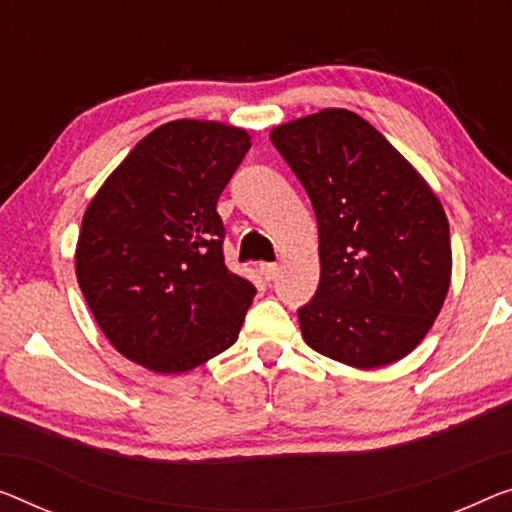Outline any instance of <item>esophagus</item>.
<instances>
[{"mask_svg": "<svg viewBox=\"0 0 512 512\" xmlns=\"http://www.w3.org/2000/svg\"><path fill=\"white\" fill-rule=\"evenodd\" d=\"M259 271H262L264 280H276L280 266L278 264H262V266H259Z\"/></svg>", "mask_w": 512, "mask_h": 512, "instance_id": "esophagus-1", "label": "esophagus"}]
</instances>
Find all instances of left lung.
<instances>
[{
  "label": "left lung",
  "mask_w": 512,
  "mask_h": 512,
  "mask_svg": "<svg viewBox=\"0 0 512 512\" xmlns=\"http://www.w3.org/2000/svg\"><path fill=\"white\" fill-rule=\"evenodd\" d=\"M308 193L319 287L299 308L303 340L358 370L414 352L451 287V230L439 197L375 126L329 108L271 131Z\"/></svg>",
  "instance_id": "left-lung-1"
}]
</instances>
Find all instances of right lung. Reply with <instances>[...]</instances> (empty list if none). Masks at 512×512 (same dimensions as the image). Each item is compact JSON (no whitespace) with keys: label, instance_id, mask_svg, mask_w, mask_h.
Segmentation results:
<instances>
[{"label":"right lung","instance_id":"1","mask_svg":"<svg viewBox=\"0 0 512 512\" xmlns=\"http://www.w3.org/2000/svg\"><path fill=\"white\" fill-rule=\"evenodd\" d=\"M248 149L243 128L170 121L142 137L89 202L75 276L128 361L179 375L239 338L257 289L225 266L216 204Z\"/></svg>","mask_w":512,"mask_h":512}]
</instances>
